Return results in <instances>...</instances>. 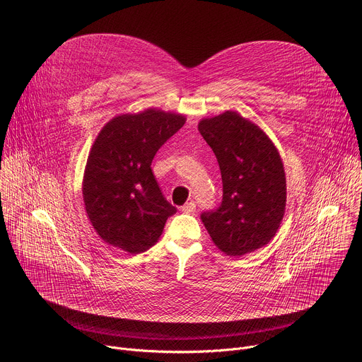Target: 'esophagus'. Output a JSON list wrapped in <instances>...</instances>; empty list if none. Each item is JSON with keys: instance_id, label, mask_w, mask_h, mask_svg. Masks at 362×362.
<instances>
[{"instance_id": "obj_1", "label": "esophagus", "mask_w": 362, "mask_h": 362, "mask_svg": "<svg viewBox=\"0 0 362 362\" xmlns=\"http://www.w3.org/2000/svg\"><path fill=\"white\" fill-rule=\"evenodd\" d=\"M180 211L185 212V214H193V212L196 211V203L190 200V202H187V203H185V204L182 206Z\"/></svg>"}]
</instances>
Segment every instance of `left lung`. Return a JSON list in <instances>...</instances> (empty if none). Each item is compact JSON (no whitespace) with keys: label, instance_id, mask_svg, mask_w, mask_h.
I'll use <instances>...</instances> for the list:
<instances>
[{"label":"left lung","instance_id":"1","mask_svg":"<svg viewBox=\"0 0 362 362\" xmlns=\"http://www.w3.org/2000/svg\"><path fill=\"white\" fill-rule=\"evenodd\" d=\"M218 159L223 196L200 219L226 255L242 256L267 245L285 214L286 180L279 153L268 136L236 112L199 123Z\"/></svg>","mask_w":362,"mask_h":362}]
</instances>
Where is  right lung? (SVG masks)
<instances>
[{
	"instance_id": "obj_1",
	"label": "right lung",
	"mask_w": 362,
	"mask_h": 362,
	"mask_svg": "<svg viewBox=\"0 0 362 362\" xmlns=\"http://www.w3.org/2000/svg\"><path fill=\"white\" fill-rule=\"evenodd\" d=\"M180 115L148 109L109 122L97 136L86 165L83 196L100 238L141 253L158 242L176 208L151 172L158 150L185 124Z\"/></svg>"
}]
</instances>
